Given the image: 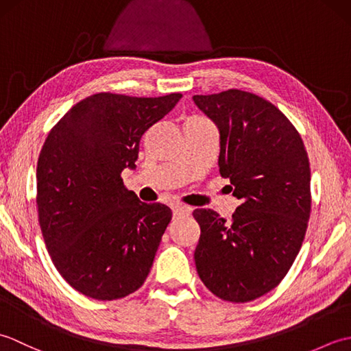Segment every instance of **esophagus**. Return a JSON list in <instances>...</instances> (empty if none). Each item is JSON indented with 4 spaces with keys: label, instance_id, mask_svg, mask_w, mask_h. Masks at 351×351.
I'll use <instances>...</instances> for the list:
<instances>
[{
    "label": "esophagus",
    "instance_id": "1",
    "mask_svg": "<svg viewBox=\"0 0 351 351\" xmlns=\"http://www.w3.org/2000/svg\"><path fill=\"white\" fill-rule=\"evenodd\" d=\"M171 211H173V215L175 217H178V215H184V214H190V208L189 206H182V205H175L173 208H171Z\"/></svg>",
    "mask_w": 351,
    "mask_h": 351
}]
</instances>
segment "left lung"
<instances>
[{
    "mask_svg": "<svg viewBox=\"0 0 351 351\" xmlns=\"http://www.w3.org/2000/svg\"><path fill=\"white\" fill-rule=\"evenodd\" d=\"M193 101L217 126L220 175L241 199L230 221L213 210L193 213L199 278L223 300H255L285 278L306 234V149L285 114L256 95L232 88Z\"/></svg>",
    "mask_w": 351,
    "mask_h": 351,
    "instance_id": "obj_1",
    "label": "left lung"
}]
</instances>
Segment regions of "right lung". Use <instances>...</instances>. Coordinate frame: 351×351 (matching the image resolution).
<instances>
[{
    "label": "right lung",
    "mask_w": 351,
    "mask_h": 351,
    "mask_svg": "<svg viewBox=\"0 0 351 351\" xmlns=\"http://www.w3.org/2000/svg\"><path fill=\"white\" fill-rule=\"evenodd\" d=\"M181 93L160 98L96 93L48 134L37 160V211L45 244L63 279L96 300H116L146 280L170 208L123 187L143 134Z\"/></svg>",
    "instance_id": "1"
}]
</instances>
